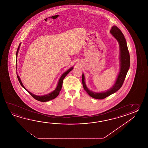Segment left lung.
<instances>
[{"label":"left lung","mask_w":148,"mask_h":148,"mask_svg":"<svg viewBox=\"0 0 148 148\" xmlns=\"http://www.w3.org/2000/svg\"><path fill=\"white\" fill-rule=\"evenodd\" d=\"M110 33L118 41L120 45V69L116 80L113 87L107 91L101 92H96L90 90L86 85L85 75L82 73V82L83 87L90 96L97 99H102L113 94L120 89L122 86L128 72L130 66V58L125 38L122 32L116 26H113L110 29Z\"/></svg>","instance_id":"1"}]
</instances>
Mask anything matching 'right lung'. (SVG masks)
<instances>
[{
    "mask_svg": "<svg viewBox=\"0 0 148 148\" xmlns=\"http://www.w3.org/2000/svg\"><path fill=\"white\" fill-rule=\"evenodd\" d=\"M20 45H21V43L19 44V46H18V47L17 50V52H16V57H17V54H18V51H19ZM73 69V67L70 68L69 69L66 70L65 73H63V74H62V75L61 76V77H60V79H59V82H58V85H57V87L54 90L52 91L51 92L48 94L45 95H43V96H37V95H35L32 94L30 91H28V90L25 88V87L24 86V85H23L22 82L21 80V79H20L19 76L17 74V78H18V81H19L20 84L21 85V86H22L23 88L25 89L26 91H28V93L31 95L34 98V99H35L36 100H37V101L44 102V101H50V100H52V99H53L57 97V96L59 95L60 90H61V88H62L63 79L65 78V77H66Z\"/></svg>",
    "mask_w": 148,
    "mask_h": 148,
    "instance_id": "add662e5",
    "label": "right lung"
}]
</instances>
